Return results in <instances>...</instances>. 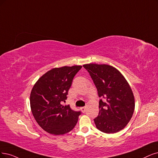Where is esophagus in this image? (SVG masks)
<instances>
[{"instance_id":"esophagus-1","label":"esophagus","mask_w":158,"mask_h":158,"mask_svg":"<svg viewBox=\"0 0 158 158\" xmlns=\"http://www.w3.org/2000/svg\"><path fill=\"white\" fill-rule=\"evenodd\" d=\"M81 111H82L83 113H85L86 111V108L85 107H81Z\"/></svg>"}]
</instances>
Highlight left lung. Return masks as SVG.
Returning <instances> with one entry per match:
<instances>
[{"instance_id":"1","label":"left lung","mask_w":158,"mask_h":158,"mask_svg":"<svg viewBox=\"0 0 158 158\" xmlns=\"http://www.w3.org/2000/svg\"><path fill=\"white\" fill-rule=\"evenodd\" d=\"M83 67L89 73L101 98L100 111L94 119L96 127L106 133L124 129L135 109L134 96L127 81L118 69L107 64H89Z\"/></svg>"}]
</instances>
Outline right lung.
Listing matches in <instances>:
<instances>
[{
  "mask_svg": "<svg viewBox=\"0 0 158 158\" xmlns=\"http://www.w3.org/2000/svg\"><path fill=\"white\" fill-rule=\"evenodd\" d=\"M81 66L53 68L41 77L30 96L32 114L44 130L55 135L72 131L78 121L80 110L62 106L67 99L75 75Z\"/></svg>",
  "mask_w": 158,
  "mask_h": 158,
  "instance_id": "1",
  "label": "right lung"
}]
</instances>
